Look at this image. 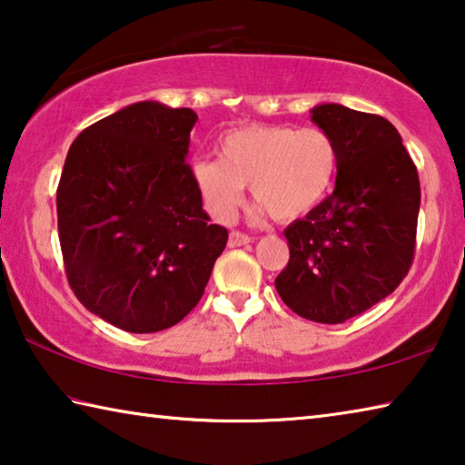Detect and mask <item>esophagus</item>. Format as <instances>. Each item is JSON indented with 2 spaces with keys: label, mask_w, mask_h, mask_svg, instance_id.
I'll return each mask as SVG.
<instances>
[{
  "label": "esophagus",
  "mask_w": 465,
  "mask_h": 465,
  "mask_svg": "<svg viewBox=\"0 0 465 465\" xmlns=\"http://www.w3.org/2000/svg\"><path fill=\"white\" fill-rule=\"evenodd\" d=\"M250 243V235L242 233V232H230V240H227V246L230 248H238V246H246Z\"/></svg>",
  "instance_id": "obj_1"
}]
</instances>
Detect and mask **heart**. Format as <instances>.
Masks as SVG:
<instances>
[{
    "label": "heart",
    "instance_id": "b5f03b06",
    "mask_svg": "<svg viewBox=\"0 0 465 465\" xmlns=\"http://www.w3.org/2000/svg\"><path fill=\"white\" fill-rule=\"evenodd\" d=\"M336 163V145L326 131L248 124L222 137L219 157L194 160L191 176L211 215L222 222L235 215L248 184L277 222H293L324 201Z\"/></svg>",
    "mask_w": 465,
    "mask_h": 465
}]
</instances>
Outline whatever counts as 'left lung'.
Here are the masks:
<instances>
[{
    "label": "left lung",
    "instance_id": "1",
    "mask_svg": "<svg viewBox=\"0 0 465 465\" xmlns=\"http://www.w3.org/2000/svg\"><path fill=\"white\" fill-rule=\"evenodd\" d=\"M312 121L336 145L334 193L282 232L289 262L274 287L297 316L341 324L393 293L411 271L420 183L383 116L318 104Z\"/></svg>",
    "mask_w": 465,
    "mask_h": 465
}]
</instances>
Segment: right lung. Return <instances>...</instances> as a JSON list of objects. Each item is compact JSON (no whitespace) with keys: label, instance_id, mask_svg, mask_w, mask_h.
Here are the masks:
<instances>
[{"label":"right lung","instance_id":"right-lung-1","mask_svg":"<svg viewBox=\"0 0 465 465\" xmlns=\"http://www.w3.org/2000/svg\"><path fill=\"white\" fill-rule=\"evenodd\" d=\"M196 119L135 102L84 129L63 166L67 281L85 310L127 332H160L191 313L227 243L186 163Z\"/></svg>","mask_w":465,"mask_h":465}]
</instances>
